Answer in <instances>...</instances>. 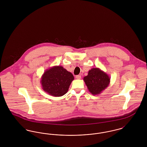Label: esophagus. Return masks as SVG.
Masks as SVG:
<instances>
[{
  "label": "esophagus",
  "instance_id": "1",
  "mask_svg": "<svg viewBox=\"0 0 147 147\" xmlns=\"http://www.w3.org/2000/svg\"><path fill=\"white\" fill-rule=\"evenodd\" d=\"M76 78H77V79H81V76L78 75V76H76Z\"/></svg>",
  "mask_w": 147,
  "mask_h": 147
}]
</instances>
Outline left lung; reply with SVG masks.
Wrapping results in <instances>:
<instances>
[{
  "label": "left lung",
  "instance_id": "8db88e82",
  "mask_svg": "<svg viewBox=\"0 0 147 147\" xmlns=\"http://www.w3.org/2000/svg\"><path fill=\"white\" fill-rule=\"evenodd\" d=\"M110 77L100 68H94L83 78L89 92L93 95L100 94L109 86Z\"/></svg>",
  "mask_w": 147,
  "mask_h": 147
}]
</instances>
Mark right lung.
<instances>
[{
  "label": "right lung",
  "instance_id": "1",
  "mask_svg": "<svg viewBox=\"0 0 147 147\" xmlns=\"http://www.w3.org/2000/svg\"><path fill=\"white\" fill-rule=\"evenodd\" d=\"M73 75L62 66H53L47 69L41 79L42 89L49 95L59 97L65 94L69 89Z\"/></svg>",
  "mask_w": 147,
  "mask_h": 147
}]
</instances>
